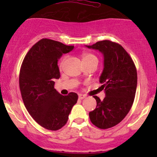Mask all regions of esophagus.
Instances as JSON below:
<instances>
[{"label":"esophagus","mask_w":157,"mask_h":157,"mask_svg":"<svg viewBox=\"0 0 157 157\" xmlns=\"http://www.w3.org/2000/svg\"><path fill=\"white\" fill-rule=\"evenodd\" d=\"M84 98H86V96H85V95L79 94V99H84Z\"/></svg>","instance_id":"34e87169"}]
</instances>
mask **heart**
Segmentation results:
<instances>
[{
    "label": "heart",
    "instance_id": "obj_1",
    "mask_svg": "<svg viewBox=\"0 0 157 157\" xmlns=\"http://www.w3.org/2000/svg\"><path fill=\"white\" fill-rule=\"evenodd\" d=\"M82 58H83V62L91 61V60H94V59L97 60V58L96 57V55H94L93 54H91V53H83V55H82ZM64 61H65V58L63 59V61L61 62V64H60V68H62Z\"/></svg>",
    "mask_w": 157,
    "mask_h": 157
}]
</instances>
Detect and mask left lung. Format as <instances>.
<instances>
[{
  "label": "left lung",
  "instance_id": "obj_1",
  "mask_svg": "<svg viewBox=\"0 0 157 157\" xmlns=\"http://www.w3.org/2000/svg\"><path fill=\"white\" fill-rule=\"evenodd\" d=\"M89 48L102 52L104 68L99 78L105 97L96 100V108L89 113L91 122L100 129H107L121 122L134 102L137 74L132 58L121 45L109 40L97 42Z\"/></svg>",
  "mask_w": 157,
  "mask_h": 157
}]
</instances>
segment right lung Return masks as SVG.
<instances>
[{
	"mask_svg": "<svg viewBox=\"0 0 157 157\" xmlns=\"http://www.w3.org/2000/svg\"><path fill=\"white\" fill-rule=\"evenodd\" d=\"M73 48L42 39L29 49L22 63L19 83L23 103L33 119L48 130L57 131L65 125L78 99L77 93L63 96L54 88V80L60 77L58 59Z\"/></svg>",
	"mask_w": 157,
	"mask_h": 157,
	"instance_id": "obj_1",
	"label": "right lung"
}]
</instances>
